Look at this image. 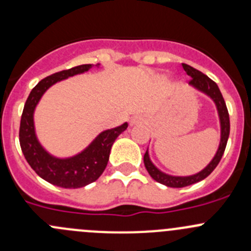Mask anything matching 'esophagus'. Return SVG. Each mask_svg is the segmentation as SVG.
<instances>
[{
    "mask_svg": "<svg viewBox=\"0 0 251 251\" xmlns=\"http://www.w3.org/2000/svg\"><path fill=\"white\" fill-rule=\"evenodd\" d=\"M142 123H143V119H142L141 116H133V118L131 119V125H137V124Z\"/></svg>",
    "mask_w": 251,
    "mask_h": 251,
    "instance_id": "34e87169",
    "label": "esophagus"
}]
</instances>
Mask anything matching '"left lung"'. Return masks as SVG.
<instances>
[{"label":"left lung","mask_w":251,"mask_h":251,"mask_svg":"<svg viewBox=\"0 0 251 251\" xmlns=\"http://www.w3.org/2000/svg\"><path fill=\"white\" fill-rule=\"evenodd\" d=\"M184 72L187 73V75L191 76V81H189V85L192 87H194L196 90L201 91V92L205 93L206 96H209L212 100H214L215 105H216L217 113H219L220 118V126H221V140H220V146L217 149L216 154L212 158V160L207 164V166L201 173L191 175V176H171L163 171L159 170L153 163H151V158H149L148 149H147L146 154L143 156L144 166H146L147 171L151 175V178L155 179L156 182L161 184H165L168 187H173V188H182V187L191 186V184L197 183V182L201 181V179L206 178L212 171L215 170L217 165H219L220 160H221L222 155H224V151L226 149L227 141H228L229 136V115L228 110H227L226 103H225L224 97L221 95V91H220L219 86L216 85V82L211 80L210 77H207L206 75L203 74L199 70L194 69L193 67L188 64H182Z\"/></svg>","instance_id":"obj_1"}]
</instances>
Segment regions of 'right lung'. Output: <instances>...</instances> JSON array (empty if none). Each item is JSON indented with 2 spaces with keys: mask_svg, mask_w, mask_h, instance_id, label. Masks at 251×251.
<instances>
[{
  "mask_svg": "<svg viewBox=\"0 0 251 251\" xmlns=\"http://www.w3.org/2000/svg\"><path fill=\"white\" fill-rule=\"evenodd\" d=\"M100 64H97V67ZM93 64H82L62 70L40 81L31 90L22 114L19 128L20 148L32 170L41 178L62 188H81L92 183L103 174L110 149L118 136L127 128V123L100 132L82 151L70 158H57L50 154L37 140L34 111L48 88L59 81L88 72Z\"/></svg>",
  "mask_w": 251,
  "mask_h": 251,
  "instance_id": "obj_1",
  "label": "right lung"
}]
</instances>
